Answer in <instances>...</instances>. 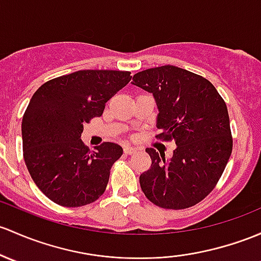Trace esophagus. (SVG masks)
<instances>
[{"label": "esophagus", "mask_w": 261, "mask_h": 261, "mask_svg": "<svg viewBox=\"0 0 261 261\" xmlns=\"http://www.w3.org/2000/svg\"><path fill=\"white\" fill-rule=\"evenodd\" d=\"M123 152H125L126 155H133V153L136 152V149H134V147H130V146H126L123 147Z\"/></svg>", "instance_id": "obj_1"}]
</instances>
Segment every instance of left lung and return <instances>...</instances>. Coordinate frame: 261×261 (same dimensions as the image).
<instances>
[{
    "instance_id": "1",
    "label": "left lung",
    "mask_w": 261,
    "mask_h": 261,
    "mask_svg": "<svg viewBox=\"0 0 261 261\" xmlns=\"http://www.w3.org/2000/svg\"><path fill=\"white\" fill-rule=\"evenodd\" d=\"M133 84L155 97L156 139L176 144L169 160L147 147L151 167L140 175V186L163 209L194 206L213 191L231 155L226 103L209 80L176 66L147 68L134 75Z\"/></svg>"
}]
</instances>
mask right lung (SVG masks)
<instances>
[{"mask_svg": "<svg viewBox=\"0 0 261 261\" xmlns=\"http://www.w3.org/2000/svg\"><path fill=\"white\" fill-rule=\"evenodd\" d=\"M128 71L81 70L45 82L22 119L23 159L32 180L66 207L96 201L122 147L103 142L91 151L82 142L84 123L100 117L106 102L131 80Z\"/></svg>", "mask_w": 261, "mask_h": 261, "instance_id": "right-lung-1", "label": "right lung"}]
</instances>
